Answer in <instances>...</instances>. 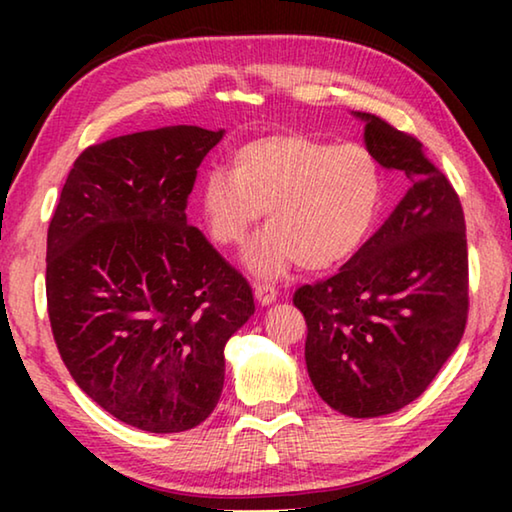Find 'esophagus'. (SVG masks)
I'll list each match as a JSON object with an SVG mask.
<instances>
[{
	"mask_svg": "<svg viewBox=\"0 0 512 512\" xmlns=\"http://www.w3.org/2000/svg\"><path fill=\"white\" fill-rule=\"evenodd\" d=\"M255 298L262 302V305H271L277 298V289L271 282H257L255 284Z\"/></svg>",
	"mask_w": 512,
	"mask_h": 512,
	"instance_id": "34e87169",
	"label": "esophagus"
}]
</instances>
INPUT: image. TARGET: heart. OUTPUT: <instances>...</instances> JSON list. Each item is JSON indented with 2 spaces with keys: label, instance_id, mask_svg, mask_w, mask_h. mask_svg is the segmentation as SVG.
I'll list each match as a JSON object with an SVG mask.
<instances>
[{
  "label": "heart",
  "instance_id": "1",
  "mask_svg": "<svg viewBox=\"0 0 512 512\" xmlns=\"http://www.w3.org/2000/svg\"><path fill=\"white\" fill-rule=\"evenodd\" d=\"M381 196L384 176L366 146L293 133L244 144L232 171L210 169L198 192L221 246L244 244L266 207L271 225L246 253L259 275H280L296 262L307 271L341 264L368 237Z\"/></svg>",
  "mask_w": 512,
  "mask_h": 512
}]
</instances>
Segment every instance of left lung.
Returning a JSON list of instances; mask_svg holds the SVG:
<instances>
[{
	"mask_svg": "<svg viewBox=\"0 0 512 512\" xmlns=\"http://www.w3.org/2000/svg\"><path fill=\"white\" fill-rule=\"evenodd\" d=\"M366 121V146L411 187L334 275L293 293L307 323L311 384L334 411L379 418L427 391L463 339L470 309L465 216L420 140Z\"/></svg>",
	"mask_w": 512,
	"mask_h": 512,
	"instance_id": "obj_1",
	"label": "left lung"
}]
</instances>
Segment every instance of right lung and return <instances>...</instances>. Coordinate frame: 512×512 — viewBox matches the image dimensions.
Segmentation results:
<instances>
[{
	"instance_id": "obj_1",
	"label": "right lung",
	"mask_w": 512,
	"mask_h": 512,
	"mask_svg": "<svg viewBox=\"0 0 512 512\" xmlns=\"http://www.w3.org/2000/svg\"><path fill=\"white\" fill-rule=\"evenodd\" d=\"M221 137L167 126L88 146L47 230L60 359L103 411L142 431H187L214 411L225 343L255 311L246 277L185 214Z\"/></svg>"
}]
</instances>
